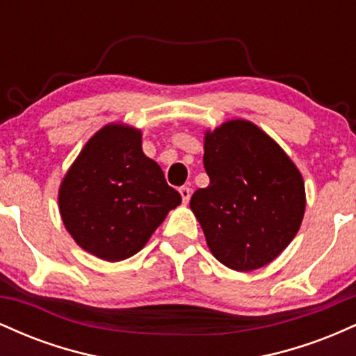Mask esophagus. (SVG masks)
<instances>
[{"label":"esophagus","mask_w":356,"mask_h":356,"mask_svg":"<svg viewBox=\"0 0 356 356\" xmlns=\"http://www.w3.org/2000/svg\"><path fill=\"white\" fill-rule=\"evenodd\" d=\"M179 194H181L184 204L189 202V199H191V189H189V187H181V189H179Z\"/></svg>","instance_id":"esophagus-1"}]
</instances>
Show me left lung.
<instances>
[{"mask_svg": "<svg viewBox=\"0 0 356 356\" xmlns=\"http://www.w3.org/2000/svg\"><path fill=\"white\" fill-rule=\"evenodd\" d=\"M204 169L211 182L194 192L191 209L216 259L239 273L276 259L305 216L295 162L263 129L232 118L204 132Z\"/></svg>", "mask_w": 356, "mask_h": 356, "instance_id": "obj_1", "label": "left lung"}]
</instances>
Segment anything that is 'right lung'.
<instances>
[{
  "instance_id": "right-lung-1",
  "label": "right lung",
  "mask_w": 356,
  "mask_h": 356,
  "mask_svg": "<svg viewBox=\"0 0 356 356\" xmlns=\"http://www.w3.org/2000/svg\"><path fill=\"white\" fill-rule=\"evenodd\" d=\"M181 202L161 165L142 150V130L122 122L90 137L58 189L65 229L108 263L137 254Z\"/></svg>"
}]
</instances>
